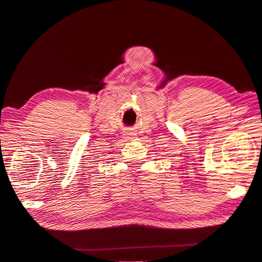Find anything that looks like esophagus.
I'll return each instance as SVG.
<instances>
[{
  "label": "esophagus",
  "instance_id": "34e87169",
  "mask_svg": "<svg viewBox=\"0 0 262 262\" xmlns=\"http://www.w3.org/2000/svg\"><path fill=\"white\" fill-rule=\"evenodd\" d=\"M126 139L129 140V141H133L135 139V136L133 134H127V136H126Z\"/></svg>",
  "mask_w": 262,
  "mask_h": 262
}]
</instances>
